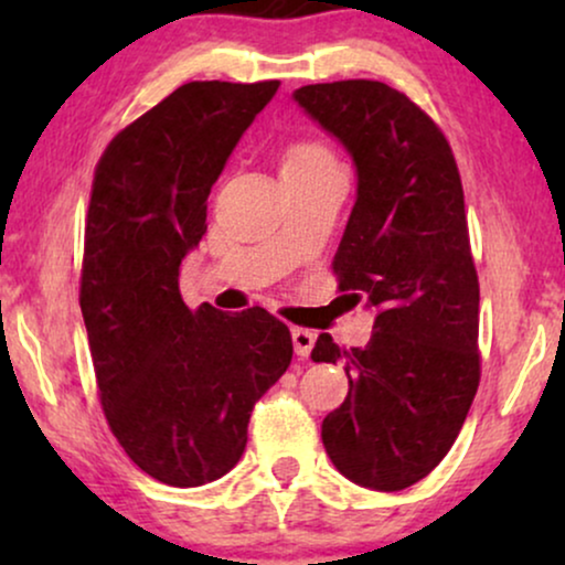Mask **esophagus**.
Segmentation results:
<instances>
[{"mask_svg":"<svg viewBox=\"0 0 565 565\" xmlns=\"http://www.w3.org/2000/svg\"><path fill=\"white\" fill-rule=\"evenodd\" d=\"M290 337H292V350H296L298 358L306 360L316 344V334L308 329H292Z\"/></svg>","mask_w":565,"mask_h":565,"instance_id":"esophagus-1","label":"esophagus"}]
</instances>
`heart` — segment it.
<instances>
[{"instance_id": "1", "label": "heart", "mask_w": 565, "mask_h": 565, "mask_svg": "<svg viewBox=\"0 0 565 565\" xmlns=\"http://www.w3.org/2000/svg\"><path fill=\"white\" fill-rule=\"evenodd\" d=\"M337 164L329 149H323L319 141H292L282 151L280 172H313V169Z\"/></svg>"}]
</instances>
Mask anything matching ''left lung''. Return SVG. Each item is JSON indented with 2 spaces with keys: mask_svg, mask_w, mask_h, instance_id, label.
I'll return each mask as SVG.
<instances>
[{
  "mask_svg": "<svg viewBox=\"0 0 565 565\" xmlns=\"http://www.w3.org/2000/svg\"><path fill=\"white\" fill-rule=\"evenodd\" d=\"M358 172L334 257L339 290L375 313L365 347L321 334L313 362H339L344 404L321 424L334 468L373 491L422 481L450 452L478 391V277L450 143L406 95L347 79L292 92Z\"/></svg>",
  "mask_w": 565,
  "mask_h": 565,
  "instance_id": "1",
  "label": "left lung"
}]
</instances>
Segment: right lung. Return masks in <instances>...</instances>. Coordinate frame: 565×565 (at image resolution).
I'll return each mask as SVG.
<instances>
[{
  "mask_svg": "<svg viewBox=\"0 0 565 565\" xmlns=\"http://www.w3.org/2000/svg\"><path fill=\"white\" fill-rule=\"evenodd\" d=\"M277 87L182 84L113 138L92 184L79 303L99 401L128 458L177 489L236 466L254 404L292 360L265 308L190 311L180 292L213 182Z\"/></svg>",
  "mask_w": 565,
  "mask_h": 565,
  "instance_id": "1",
  "label": "right lung"
}]
</instances>
